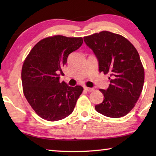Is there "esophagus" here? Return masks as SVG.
<instances>
[{
    "instance_id": "esophagus-1",
    "label": "esophagus",
    "mask_w": 156,
    "mask_h": 156,
    "mask_svg": "<svg viewBox=\"0 0 156 156\" xmlns=\"http://www.w3.org/2000/svg\"><path fill=\"white\" fill-rule=\"evenodd\" d=\"M84 90H86L87 91H89V92H91L92 91H94V88H89V87H84Z\"/></svg>"
}]
</instances>
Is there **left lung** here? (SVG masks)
<instances>
[{
	"instance_id": "obj_1",
	"label": "left lung",
	"mask_w": 156,
	"mask_h": 156,
	"mask_svg": "<svg viewBox=\"0 0 156 156\" xmlns=\"http://www.w3.org/2000/svg\"><path fill=\"white\" fill-rule=\"evenodd\" d=\"M83 38L96 55L99 72L110 76L109 87L100 89L103 102L95 109L110 118L126 115L135 106L143 87L144 71L138 51L125 37L110 31Z\"/></svg>"
}]
</instances>
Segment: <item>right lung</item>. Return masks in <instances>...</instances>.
Wrapping results in <instances>:
<instances>
[{"instance_id": "obj_1", "label": "right lung", "mask_w": 156, "mask_h": 156, "mask_svg": "<svg viewBox=\"0 0 156 156\" xmlns=\"http://www.w3.org/2000/svg\"><path fill=\"white\" fill-rule=\"evenodd\" d=\"M83 38L56 35L38 42L26 58L21 78L23 93L41 118L48 121L64 119L73 112L83 87L60 83L68 56L80 48Z\"/></svg>"}]
</instances>
